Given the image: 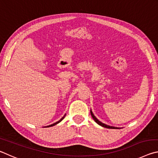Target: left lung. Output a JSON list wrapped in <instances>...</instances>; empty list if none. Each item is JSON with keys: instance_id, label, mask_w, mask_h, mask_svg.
I'll use <instances>...</instances> for the list:
<instances>
[{"instance_id": "left-lung-1", "label": "left lung", "mask_w": 158, "mask_h": 158, "mask_svg": "<svg viewBox=\"0 0 158 158\" xmlns=\"http://www.w3.org/2000/svg\"><path fill=\"white\" fill-rule=\"evenodd\" d=\"M90 114H91V116H92V117H93V120H94V121H95L96 123H98V125H100V126L104 127H106V128H109V129H119V127H114V126H110V125H106V124L103 123H102L101 121H99V120L97 118H96V117L94 116V114H93V111H92L91 109H90Z\"/></svg>"}]
</instances>
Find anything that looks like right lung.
<instances>
[{
    "label": "right lung",
    "mask_w": 158,
    "mask_h": 158,
    "mask_svg": "<svg viewBox=\"0 0 158 158\" xmlns=\"http://www.w3.org/2000/svg\"><path fill=\"white\" fill-rule=\"evenodd\" d=\"M65 115H66V114L64 115V116L61 118L59 120V121H57V122H56L55 123H53V124H52V125H47V126H45V127H52V126H54V125H56V124H58V123H59L62 121V120L64 118H65Z\"/></svg>",
    "instance_id": "add662e5"
}]
</instances>
